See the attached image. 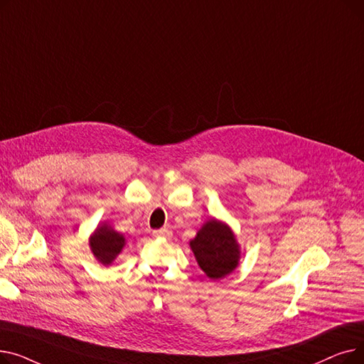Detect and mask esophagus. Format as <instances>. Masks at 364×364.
Here are the masks:
<instances>
[{"mask_svg": "<svg viewBox=\"0 0 364 364\" xmlns=\"http://www.w3.org/2000/svg\"><path fill=\"white\" fill-rule=\"evenodd\" d=\"M171 230H168V228H159V230H155L153 232V236L155 237H162V239H166V237H171Z\"/></svg>", "mask_w": 364, "mask_h": 364, "instance_id": "obj_1", "label": "esophagus"}]
</instances>
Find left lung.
<instances>
[{"mask_svg":"<svg viewBox=\"0 0 364 364\" xmlns=\"http://www.w3.org/2000/svg\"><path fill=\"white\" fill-rule=\"evenodd\" d=\"M190 246L200 269L211 279L232 273L239 262L240 252L233 232L217 220L208 221Z\"/></svg>","mask_w":364,"mask_h":364,"instance_id":"obj_1","label":"left lung"}]
</instances>
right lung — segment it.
Returning a JSON list of instances; mask_svg holds the SVG:
<instances>
[{
  "label": "right lung",
  "mask_w": 364,
  "mask_h": 364,
  "mask_svg": "<svg viewBox=\"0 0 364 364\" xmlns=\"http://www.w3.org/2000/svg\"><path fill=\"white\" fill-rule=\"evenodd\" d=\"M125 245V239L118 232L107 225L99 227L95 233L90 239V246L94 257L97 258L102 264L109 265Z\"/></svg>",
  "instance_id": "1"
}]
</instances>
